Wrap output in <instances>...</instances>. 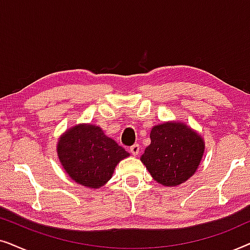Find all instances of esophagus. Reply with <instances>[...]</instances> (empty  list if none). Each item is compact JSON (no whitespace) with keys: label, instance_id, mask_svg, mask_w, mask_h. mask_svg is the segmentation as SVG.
<instances>
[{"label":"esophagus","instance_id":"1","mask_svg":"<svg viewBox=\"0 0 250 250\" xmlns=\"http://www.w3.org/2000/svg\"><path fill=\"white\" fill-rule=\"evenodd\" d=\"M129 151L132 152L133 156H138L140 152V146L139 145H133L131 148H129Z\"/></svg>","mask_w":250,"mask_h":250}]
</instances>
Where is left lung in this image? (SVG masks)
I'll use <instances>...</instances> for the list:
<instances>
[{
  "label": "left lung",
  "instance_id": "1",
  "mask_svg": "<svg viewBox=\"0 0 250 250\" xmlns=\"http://www.w3.org/2000/svg\"><path fill=\"white\" fill-rule=\"evenodd\" d=\"M150 140L141 162L153 180L176 187L196 173L205 151L204 140L196 131L184 123L166 122L153 126Z\"/></svg>",
  "mask_w": 250,
  "mask_h": 250
}]
</instances>
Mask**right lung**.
<instances>
[{
  "label": "right lung",
  "instance_id": "right-lung-1",
  "mask_svg": "<svg viewBox=\"0 0 250 250\" xmlns=\"http://www.w3.org/2000/svg\"><path fill=\"white\" fill-rule=\"evenodd\" d=\"M57 152L63 169L81 186L98 189L114 174L117 164L129 156L99 126L78 124L60 136Z\"/></svg>",
  "mask_w": 250,
  "mask_h": 250
}]
</instances>
